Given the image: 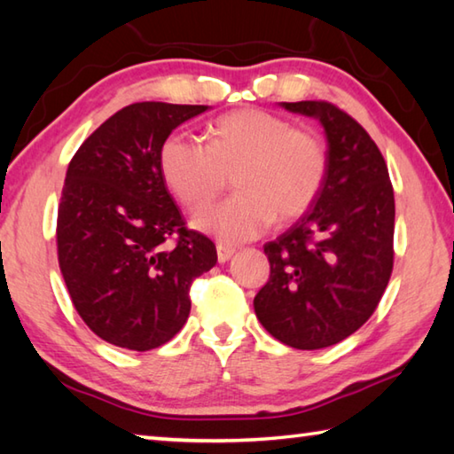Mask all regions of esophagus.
Instances as JSON below:
<instances>
[{"instance_id":"obj_1","label":"esophagus","mask_w":454,"mask_h":454,"mask_svg":"<svg viewBox=\"0 0 454 454\" xmlns=\"http://www.w3.org/2000/svg\"><path fill=\"white\" fill-rule=\"evenodd\" d=\"M216 252H218V262H228L230 258L234 256V248H230V246H224V244H218L216 246Z\"/></svg>"}]
</instances>
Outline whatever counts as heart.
<instances>
[{"mask_svg":"<svg viewBox=\"0 0 454 454\" xmlns=\"http://www.w3.org/2000/svg\"><path fill=\"white\" fill-rule=\"evenodd\" d=\"M166 186L190 210L208 206L232 176L238 190L200 212L194 226L224 242H246L278 220H294L318 198L328 174V150L312 129L278 114L246 107L208 128V145L186 134L160 148Z\"/></svg>","mask_w":454,"mask_h":454,"instance_id":"obj_1","label":"heart"}]
</instances>
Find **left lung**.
Here are the masks:
<instances>
[{
    "label": "left lung",
    "instance_id": "obj_1",
    "mask_svg": "<svg viewBox=\"0 0 454 454\" xmlns=\"http://www.w3.org/2000/svg\"><path fill=\"white\" fill-rule=\"evenodd\" d=\"M326 132L328 174L294 226L264 244L270 278L254 298L262 326L298 350L344 340L372 317L393 274L395 192L379 145L330 102H282Z\"/></svg>",
    "mask_w": 454,
    "mask_h": 454
}]
</instances>
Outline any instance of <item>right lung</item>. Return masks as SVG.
Here are the masks:
<instances>
[{"mask_svg": "<svg viewBox=\"0 0 454 454\" xmlns=\"http://www.w3.org/2000/svg\"><path fill=\"white\" fill-rule=\"evenodd\" d=\"M208 106L137 102L107 118L66 172L58 262L82 320L102 340L152 350L180 333L190 286L216 246L188 230L160 172L172 129Z\"/></svg>", "mask_w": 454, "mask_h": 454, "instance_id": "right-lung-1", "label": "right lung"}]
</instances>
